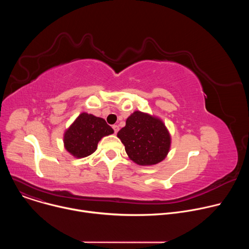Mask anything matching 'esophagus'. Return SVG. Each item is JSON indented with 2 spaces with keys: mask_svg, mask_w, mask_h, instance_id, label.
<instances>
[{
  "mask_svg": "<svg viewBox=\"0 0 249 249\" xmlns=\"http://www.w3.org/2000/svg\"><path fill=\"white\" fill-rule=\"evenodd\" d=\"M112 128H113V130H114V133L117 134V132L119 131V126H118V125H113Z\"/></svg>",
  "mask_w": 249,
  "mask_h": 249,
  "instance_id": "esophagus-1",
  "label": "esophagus"
}]
</instances>
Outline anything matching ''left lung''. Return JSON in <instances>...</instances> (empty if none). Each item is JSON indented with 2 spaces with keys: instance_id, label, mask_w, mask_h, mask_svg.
<instances>
[{
  "instance_id": "obj_1",
  "label": "left lung",
  "mask_w": 249,
  "mask_h": 249,
  "mask_svg": "<svg viewBox=\"0 0 249 249\" xmlns=\"http://www.w3.org/2000/svg\"><path fill=\"white\" fill-rule=\"evenodd\" d=\"M117 136L129 158L140 165L157 164L169 151L170 136L164 124L143 112L129 116Z\"/></svg>"
}]
</instances>
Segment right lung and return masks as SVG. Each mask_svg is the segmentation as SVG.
Segmentation results:
<instances>
[{"instance_id": "obj_1", "label": "right lung", "mask_w": 249, "mask_h": 249, "mask_svg": "<svg viewBox=\"0 0 249 249\" xmlns=\"http://www.w3.org/2000/svg\"><path fill=\"white\" fill-rule=\"evenodd\" d=\"M113 133L104 119L82 113L65 133L66 150L76 158H85L95 152L98 141Z\"/></svg>"}]
</instances>
